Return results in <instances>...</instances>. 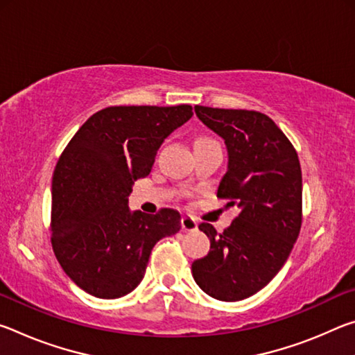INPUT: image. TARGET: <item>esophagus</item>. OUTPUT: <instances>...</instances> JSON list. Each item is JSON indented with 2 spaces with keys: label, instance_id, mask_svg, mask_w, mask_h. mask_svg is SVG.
<instances>
[{
  "label": "esophagus",
  "instance_id": "1",
  "mask_svg": "<svg viewBox=\"0 0 355 355\" xmlns=\"http://www.w3.org/2000/svg\"><path fill=\"white\" fill-rule=\"evenodd\" d=\"M182 230L183 232H196L197 220L192 218V216H188V214L182 216Z\"/></svg>",
  "mask_w": 355,
  "mask_h": 355
}]
</instances>
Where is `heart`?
Returning a JSON list of instances; mask_svg holds the SVG:
<instances>
[{
    "instance_id": "obj_1",
    "label": "heart",
    "mask_w": 355,
    "mask_h": 355,
    "mask_svg": "<svg viewBox=\"0 0 355 355\" xmlns=\"http://www.w3.org/2000/svg\"><path fill=\"white\" fill-rule=\"evenodd\" d=\"M202 141H208V137H199V139L196 141V144H197V142H202Z\"/></svg>"
}]
</instances>
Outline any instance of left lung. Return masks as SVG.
<instances>
[{
	"instance_id": "8db88e82",
	"label": "left lung",
	"mask_w": 355,
	"mask_h": 355,
	"mask_svg": "<svg viewBox=\"0 0 355 355\" xmlns=\"http://www.w3.org/2000/svg\"><path fill=\"white\" fill-rule=\"evenodd\" d=\"M194 110L224 137L228 169L218 197L239 214L222 233L207 222L199 225L211 248L191 271L208 296L235 302L266 286L290 255L302 225V172L296 148L266 114Z\"/></svg>"
}]
</instances>
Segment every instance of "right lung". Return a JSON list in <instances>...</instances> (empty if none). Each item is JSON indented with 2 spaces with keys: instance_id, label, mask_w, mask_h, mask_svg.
Here are the masks:
<instances>
[{
  "instance_id": "right-lung-1",
  "label": "right lung",
  "mask_w": 355,
  "mask_h": 355,
  "mask_svg": "<svg viewBox=\"0 0 355 355\" xmlns=\"http://www.w3.org/2000/svg\"><path fill=\"white\" fill-rule=\"evenodd\" d=\"M192 117L191 105L110 106L89 117L58 159L51 184V245L65 274L89 294L117 299L146 274L153 245L182 228L178 211L130 213L135 180Z\"/></svg>"
}]
</instances>
